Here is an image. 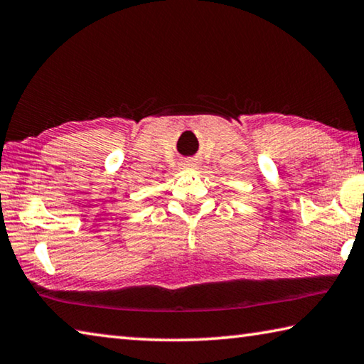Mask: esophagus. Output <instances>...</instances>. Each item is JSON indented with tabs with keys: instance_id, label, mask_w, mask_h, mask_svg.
<instances>
[{
	"instance_id": "esophagus-1",
	"label": "esophagus",
	"mask_w": 364,
	"mask_h": 364,
	"mask_svg": "<svg viewBox=\"0 0 364 364\" xmlns=\"http://www.w3.org/2000/svg\"><path fill=\"white\" fill-rule=\"evenodd\" d=\"M192 166H195V161H188L186 168H188V169H190V168H192Z\"/></svg>"
}]
</instances>
